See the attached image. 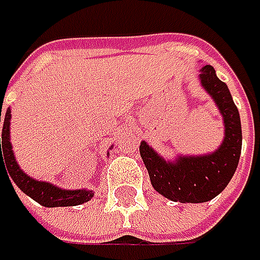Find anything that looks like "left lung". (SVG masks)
I'll return each instance as SVG.
<instances>
[{
  "mask_svg": "<svg viewBox=\"0 0 260 260\" xmlns=\"http://www.w3.org/2000/svg\"><path fill=\"white\" fill-rule=\"evenodd\" d=\"M199 78L223 117L225 137L219 148L211 154L165 160L146 142L140 143V155L154 189L180 203H202L220 194L236 173L242 149L240 117L228 86L217 78L210 64L200 69Z\"/></svg>",
  "mask_w": 260,
  "mask_h": 260,
  "instance_id": "left-lung-1",
  "label": "left lung"
}]
</instances>
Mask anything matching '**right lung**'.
<instances>
[{
  "label": "right lung",
  "mask_w": 260,
  "mask_h": 260,
  "mask_svg": "<svg viewBox=\"0 0 260 260\" xmlns=\"http://www.w3.org/2000/svg\"><path fill=\"white\" fill-rule=\"evenodd\" d=\"M3 120V134L0 139V168L4 165L7 168L9 177L15 182V185L20 188L24 194H27L30 199L38 202L40 205L46 208H55V207H75L92 199L94 192L90 189H61L47 182L35 180L30 176H27L18 165L15 154L12 151L10 143V108L1 114L0 121ZM9 179V180H10Z\"/></svg>",
  "instance_id": "add662e5"
}]
</instances>
